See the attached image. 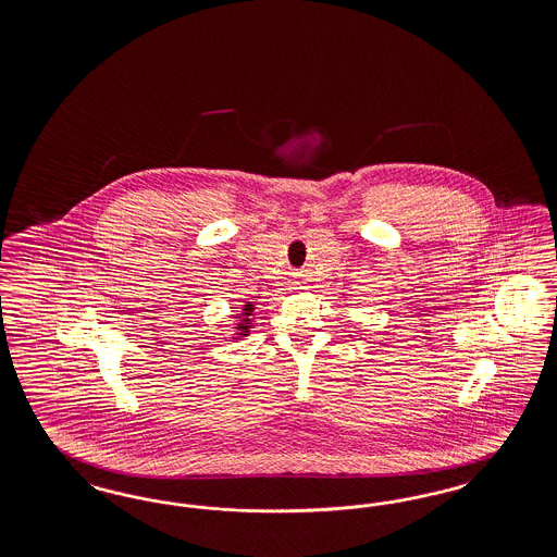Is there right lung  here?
Wrapping results in <instances>:
<instances>
[{"mask_svg": "<svg viewBox=\"0 0 557 557\" xmlns=\"http://www.w3.org/2000/svg\"><path fill=\"white\" fill-rule=\"evenodd\" d=\"M243 311H245V323H238V327H236V330L246 334V332L250 330V325H248V321H250V319H246V317H250V314H252L255 307H252V305H245V309H243Z\"/></svg>", "mask_w": 557, "mask_h": 557, "instance_id": "obj_1", "label": "right lung"}]
</instances>
